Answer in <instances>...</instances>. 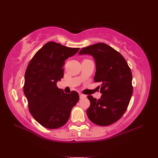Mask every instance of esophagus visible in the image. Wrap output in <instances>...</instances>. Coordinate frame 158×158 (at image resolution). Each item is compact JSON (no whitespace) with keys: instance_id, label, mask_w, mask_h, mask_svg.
I'll list each match as a JSON object with an SVG mask.
<instances>
[{"instance_id":"esophagus-1","label":"esophagus","mask_w":158,"mask_h":158,"mask_svg":"<svg viewBox=\"0 0 158 158\" xmlns=\"http://www.w3.org/2000/svg\"><path fill=\"white\" fill-rule=\"evenodd\" d=\"M79 97H80V98H85L86 96L84 95V94H83L79 93Z\"/></svg>"}]
</instances>
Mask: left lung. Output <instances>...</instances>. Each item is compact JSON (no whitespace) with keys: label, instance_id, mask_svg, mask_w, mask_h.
<instances>
[{"label":"left lung","instance_id":"1","mask_svg":"<svg viewBox=\"0 0 158 158\" xmlns=\"http://www.w3.org/2000/svg\"><path fill=\"white\" fill-rule=\"evenodd\" d=\"M79 54L94 57L96 66L94 81L101 83V98L96 99L88 96L90 101L87 110L88 118L100 126L113 124L125 113L132 94L130 67L119 52L103 43L82 48Z\"/></svg>","mask_w":158,"mask_h":158}]
</instances>
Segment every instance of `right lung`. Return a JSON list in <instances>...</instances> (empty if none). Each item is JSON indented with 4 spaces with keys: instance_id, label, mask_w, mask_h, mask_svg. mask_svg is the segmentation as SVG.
Here are the masks:
<instances>
[{
    "instance_id": "1",
    "label": "right lung",
    "mask_w": 158,
    "mask_h": 158,
    "mask_svg": "<svg viewBox=\"0 0 158 158\" xmlns=\"http://www.w3.org/2000/svg\"><path fill=\"white\" fill-rule=\"evenodd\" d=\"M79 49L49 41L35 53L26 69L23 92L29 111L47 128L56 129L65 125L73 107L79 101L77 92L66 94L56 85L64 77L65 60Z\"/></svg>"
}]
</instances>
